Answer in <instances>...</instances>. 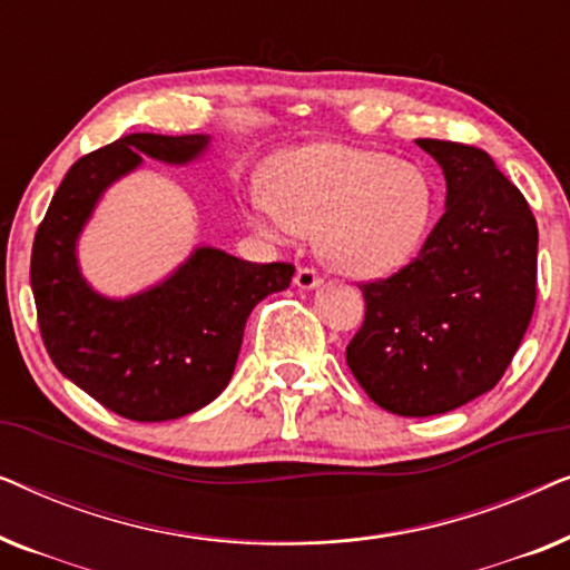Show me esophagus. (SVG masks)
Returning a JSON list of instances; mask_svg holds the SVG:
<instances>
[{"instance_id": "1", "label": "esophagus", "mask_w": 570, "mask_h": 570, "mask_svg": "<svg viewBox=\"0 0 570 570\" xmlns=\"http://www.w3.org/2000/svg\"><path fill=\"white\" fill-rule=\"evenodd\" d=\"M295 285L301 287V291H314V287L322 285V275L314 267H301L295 272Z\"/></svg>"}]
</instances>
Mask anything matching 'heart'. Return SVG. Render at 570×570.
Here are the masks:
<instances>
[{
    "label": "heart",
    "mask_w": 570,
    "mask_h": 570,
    "mask_svg": "<svg viewBox=\"0 0 570 570\" xmlns=\"http://www.w3.org/2000/svg\"><path fill=\"white\" fill-rule=\"evenodd\" d=\"M252 213L275 236L316 233L318 256L342 275L384 277L425 244L435 186L423 168L386 153L306 145L275 163L272 197L256 194Z\"/></svg>",
    "instance_id": "heart-1"
}]
</instances>
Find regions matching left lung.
Wrapping results in <instances>:
<instances>
[{"label": "left lung", "mask_w": 570, "mask_h": 570, "mask_svg": "<svg viewBox=\"0 0 570 570\" xmlns=\"http://www.w3.org/2000/svg\"><path fill=\"white\" fill-rule=\"evenodd\" d=\"M446 178V213L400 272L363 283L347 365L402 417L456 410L493 389L537 301V220L485 150L417 139Z\"/></svg>", "instance_id": "1"}]
</instances>
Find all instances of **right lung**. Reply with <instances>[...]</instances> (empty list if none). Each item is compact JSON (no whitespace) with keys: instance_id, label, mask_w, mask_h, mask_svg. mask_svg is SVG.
<instances>
[{"instance_id":"obj_1","label":"right lung","mask_w":570,"mask_h":570,"mask_svg":"<svg viewBox=\"0 0 570 570\" xmlns=\"http://www.w3.org/2000/svg\"><path fill=\"white\" fill-rule=\"evenodd\" d=\"M207 135H127L67 170L30 256L38 326L65 376L116 415L160 423L197 412L228 386L244 326L259 301L291 285L285 262H244L213 246L163 283L129 298L92 291L77 264V238L100 194L142 163L197 160Z\"/></svg>"}]
</instances>
